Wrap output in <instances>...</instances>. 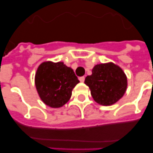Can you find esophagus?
Returning a JSON list of instances; mask_svg holds the SVG:
<instances>
[{"label": "esophagus", "mask_w": 153, "mask_h": 153, "mask_svg": "<svg viewBox=\"0 0 153 153\" xmlns=\"http://www.w3.org/2000/svg\"><path fill=\"white\" fill-rule=\"evenodd\" d=\"M79 80H80V81H81V82H84V80H85V77H84V76L80 77V78H79Z\"/></svg>", "instance_id": "34e87169"}]
</instances>
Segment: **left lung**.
I'll list each match as a JSON object with an SVG mask.
<instances>
[{"instance_id":"8db88e82","label":"left lung","mask_w":153,"mask_h":153,"mask_svg":"<svg viewBox=\"0 0 153 153\" xmlns=\"http://www.w3.org/2000/svg\"><path fill=\"white\" fill-rule=\"evenodd\" d=\"M92 75L85 78L92 98L98 104L109 106L122 98L127 86V79L118 66L108 63L95 66Z\"/></svg>"}]
</instances>
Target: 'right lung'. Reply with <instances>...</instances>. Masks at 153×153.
<instances>
[{"label": "right lung", "mask_w": 153, "mask_h": 153, "mask_svg": "<svg viewBox=\"0 0 153 153\" xmlns=\"http://www.w3.org/2000/svg\"><path fill=\"white\" fill-rule=\"evenodd\" d=\"M35 86L43 102L52 108L64 106L70 99L72 89L79 80L63 62H44L35 75Z\"/></svg>", "instance_id": "1"}]
</instances>
